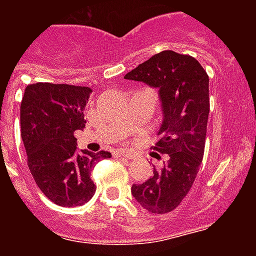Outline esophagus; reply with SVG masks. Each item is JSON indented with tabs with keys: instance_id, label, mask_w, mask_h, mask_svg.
<instances>
[{
	"instance_id": "esophagus-1",
	"label": "esophagus",
	"mask_w": 256,
	"mask_h": 256,
	"mask_svg": "<svg viewBox=\"0 0 256 256\" xmlns=\"http://www.w3.org/2000/svg\"><path fill=\"white\" fill-rule=\"evenodd\" d=\"M114 156H116V158H124V160H132V152H126V150H116V152H114Z\"/></svg>"
}]
</instances>
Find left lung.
Segmentation results:
<instances>
[{
	"label": "left lung",
	"mask_w": 256,
	"mask_h": 256,
	"mask_svg": "<svg viewBox=\"0 0 256 256\" xmlns=\"http://www.w3.org/2000/svg\"><path fill=\"white\" fill-rule=\"evenodd\" d=\"M158 88L162 124L154 150L168 154L164 168L142 184H132V194L154 214L170 212L190 191L202 164L206 144L208 76L191 56L164 50L154 54L124 76Z\"/></svg>",
	"instance_id": "left-lung-1"
}]
</instances>
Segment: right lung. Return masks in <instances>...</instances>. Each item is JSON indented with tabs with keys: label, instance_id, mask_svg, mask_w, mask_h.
Listing matches in <instances>:
<instances>
[{
	"label": "right lung",
	"instance_id": "1",
	"mask_svg": "<svg viewBox=\"0 0 256 256\" xmlns=\"http://www.w3.org/2000/svg\"><path fill=\"white\" fill-rule=\"evenodd\" d=\"M92 88L38 82L26 86L21 102V136L28 166L40 190L58 206L76 207L96 192L90 171L108 152L78 150L76 130L84 116Z\"/></svg>",
	"mask_w": 256,
	"mask_h": 256
}]
</instances>
